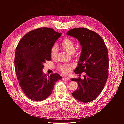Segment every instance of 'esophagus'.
I'll return each mask as SVG.
<instances>
[{"instance_id":"esophagus-1","label":"esophagus","mask_w":124,"mask_h":124,"mask_svg":"<svg viewBox=\"0 0 124 124\" xmlns=\"http://www.w3.org/2000/svg\"><path fill=\"white\" fill-rule=\"evenodd\" d=\"M63 80L64 81H67V80H69L70 78L68 77H65L63 78Z\"/></svg>"}]
</instances>
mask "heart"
I'll use <instances>...</instances> for the list:
<instances>
[{"label": "heart", "instance_id": "obj_1", "mask_svg": "<svg viewBox=\"0 0 124 124\" xmlns=\"http://www.w3.org/2000/svg\"><path fill=\"white\" fill-rule=\"evenodd\" d=\"M60 46L65 51L71 54L74 57L77 55L76 52L75 50V43L71 39L65 38L63 39L60 43ZM58 55V49L56 45H54L50 49V56L52 59H56ZM72 65L69 64H61L58 67V70L65 74H68L72 70Z\"/></svg>", "mask_w": 124, "mask_h": 124}]
</instances>
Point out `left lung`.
<instances>
[{
  "label": "left lung",
  "mask_w": 124,
  "mask_h": 124,
  "mask_svg": "<svg viewBox=\"0 0 124 124\" xmlns=\"http://www.w3.org/2000/svg\"><path fill=\"white\" fill-rule=\"evenodd\" d=\"M66 34L77 38L82 47L76 74L85 72L84 78H72L78 88L72 93L80 102L94 100L105 85L109 72V58L106 45L100 35L85 28L71 29Z\"/></svg>",
  "instance_id": "1"
}]
</instances>
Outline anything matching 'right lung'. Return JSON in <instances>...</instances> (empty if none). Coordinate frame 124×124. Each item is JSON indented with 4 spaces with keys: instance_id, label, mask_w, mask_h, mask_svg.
Wrapping results in <instances>:
<instances>
[{
    "instance_id": "obj_1",
    "label": "right lung",
    "mask_w": 124,
    "mask_h": 124,
    "mask_svg": "<svg viewBox=\"0 0 124 124\" xmlns=\"http://www.w3.org/2000/svg\"><path fill=\"white\" fill-rule=\"evenodd\" d=\"M61 35L52 28L41 27L26 33L18 43L15 69L21 88L31 100L46 99L52 94L56 82L62 79L58 73L47 77L42 71L43 64L51 60V48Z\"/></svg>"
}]
</instances>
